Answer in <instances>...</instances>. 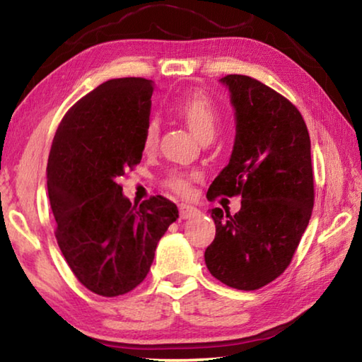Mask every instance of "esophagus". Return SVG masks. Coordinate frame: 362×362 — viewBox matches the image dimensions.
Returning a JSON list of instances; mask_svg holds the SVG:
<instances>
[{
	"mask_svg": "<svg viewBox=\"0 0 362 362\" xmlns=\"http://www.w3.org/2000/svg\"><path fill=\"white\" fill-rule=\"evenodd\" d=\"M199 211L196 209L193 206H188V204H179V216L180 218H192L194 216H198Z\"/></svg>",
	"mask_w": 362,
	"mask_h": 362,
	"instance_id": "1",
	"label": "esophagus"
}]
</instances>
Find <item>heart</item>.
Here are the masks:
<instances>
[{
  "label": "heart",
  "mask_w": 362,
  "mask_h": 362,
  "mask_svg": "<svg viewBox=\"0 0 362 362\" xmlns=\"http://www.w3.org/2000/svg\"><path fill=\"white\" fill-rule=\"evenodd\" d=\"M174 113L185 122L201 142H211L220 126V113L214 102L206 95H189L174 105ZM159 139V119L150 118L145 122L142 144L145 150H153ZM199 179L196 170L174 169L166 175L164 185L177 194H188L192 183Z\"/></svg>",
  "instance_id": "heart-1"
}]
</instances>
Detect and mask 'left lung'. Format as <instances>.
Here are the masks:
<instances>
[{"label": "left lung", "instance_id": "left-lung-1", "mask_svg": "<svg viewBox=\"0 0 362 362\" xmlns=\"http://www.w3.org/2000/svg\"><path fill=\"white\" fill-rule=\"evenodd\" d=\"M236 116L228 166L207 199L241 196L231 216L211 209L216 238L206 249L207 269L220 283L255 291L289 267L315 204L311 142L297 107L257 79L226 75Z\"/></svg>", "mask_w": 362, "mask_h": 362}]
</instances>
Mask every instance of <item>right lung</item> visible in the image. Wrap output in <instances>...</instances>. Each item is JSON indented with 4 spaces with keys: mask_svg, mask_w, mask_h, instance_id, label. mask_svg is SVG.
<instances>
[{
    "mask_svg": "<svg viewBox=\"0 0 362 362\" xmlns=\"http://www.w3.org/2000/svg\"><path fill=\"white\" fill-rule=\"evenodd\" d=\"M153 81L116 78L79 99L56 131L47 159L56 240L76 279L102 297L142 283L158 241L179 218L161 194L132 204L119 179L142 159Z\"/></svg>",
    "mask_w": 362,
    "mask_h": 362,
    "instance_id": "obj_1",
    "label": "right lung"
}]
</instances>
